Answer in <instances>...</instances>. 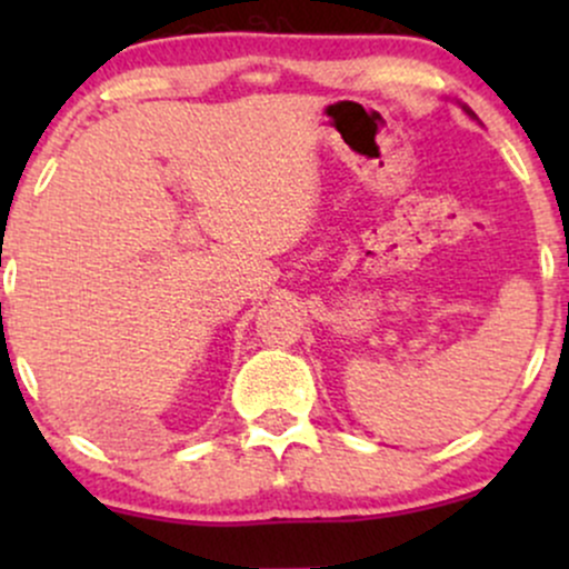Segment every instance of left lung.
Here are the masks:
<instances>
[{
	"instance_id": "1",
	"label": "left lung",
	"mask_w": 569,
	"mask_h": 569,
	"mask_svg": "<svg viewBox=\"0 0 569 569\" xmlns=\"http://www.w3.org/2000/svg\"><path fill=\"white\" fill-rule=\"evenodd\" d=\"M466 112H468V114H471V117H473V112H471V109H468V107H466Z\"/></svg>"
}]
</instances>
